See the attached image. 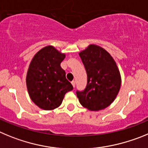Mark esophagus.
Returning <instances> with one entry per match:
<instances>
[{
    "label": "esophagus",
    "mask_w": 148,
    "mask_h": 148,
    "mask_svg": "<svg viewBox=\"0 0 148 148\" xmlns=\"http://www.w3.org/2000/svg\"><path fill=\"white\" fill-rule=\"evenodd\" d=\"M71 84H72L73 87H75V81H72V82H71Z\"/></svg>",
    "instance_id": "esophagus-1"
}]
</instances>
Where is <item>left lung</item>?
<instances>
[{
  "label": "left lung",
  "instance_id": "1",
  "mask_svg": "<svg viewBox=\"0 0 148 148\" xmlns=\"http://www.w3.org/2000/svg\"><path fill=\"white\" fill-rule=\"evenodd\" d=\"M88 82L85 90H77L80 104L89 110L108 107L116 99L121 86V75L114 58L97 45H89L79 53Z\"/></svg>",
  "mask_w": 148,
  "mask_h": 148
}]
</instances>
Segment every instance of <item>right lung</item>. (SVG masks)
I'll return each mask as SVG.
<instances>
[{"label":"right lung","mask_w":148,"mask_h":148,"mask_svg":"<svg viewBox=\"0 0 148 148\" xmlns=\"http://www.w3.org/2000/svg\"><path fill=\"white\" fill-rule=\"evenodd\" d=\"M66 54L52 46L36 53L29 64L26 86L29 97L36 106L46 110L59 107L68 91L73 89L60 63Z\"/></svg>","instance_id":"right-lung-1"}]
</instances>
